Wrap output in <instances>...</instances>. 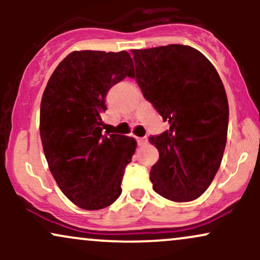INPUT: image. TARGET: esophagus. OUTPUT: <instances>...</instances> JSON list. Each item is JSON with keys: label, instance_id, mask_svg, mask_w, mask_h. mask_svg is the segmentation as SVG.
<instances>
[{"label": "esophagus", "instance_id": "1", "mask_svg": "<svg viewBox=\"0 0 260 260\" xmlns=\"http://www.w3.org/2000/svg\"><path fill=\"white\" fill-rule=\"evenodd\" d=\"M137 143H138V145H140V147H143V145L147 144L148 139L145 138V137H142V138H137Z\"/></svg>", "mask_w": 260, "mask_h": 260}]
</instances>
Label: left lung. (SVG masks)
<instances>
[{"mask_svg": "<svg viewBox=\"0 0 260 260\" xmlns=\"http://www.w3.org/2000/svg\"><path fill=\"white\" fill-rule=\"evenodd\" d=\"M143 96L170 128L149 142L159 150L150 170L157 194L174 202L201 197L221 164L229 127L225 88L211 62L186 45L132 50Z\"/></svg>", "mask_w": 260, "mask_h": 260, "instance_id": "1", "label": "left lung"}]
</instances>
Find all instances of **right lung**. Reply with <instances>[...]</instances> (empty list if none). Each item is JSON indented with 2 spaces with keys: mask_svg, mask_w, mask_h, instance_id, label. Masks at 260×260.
<instances>
[{
  "mask_svg": "<svg viewBox=\"0 0 260 260\" xmlns=\"http://www.w3.org/2000/svg\"><path fill=\"white\" fill-rule=\"evenodd\" d=\"M127 51H74L53 71L40 105V137L59 189L85 210L111 205L122 193L137 142L103 134L107 91L133 76Z\"/></svg>",
  "mask_w": 260,
  "mask_h": 260,
  "instance_id": "right-lung-1",
  "label": "right lung"
}]
</instances>
